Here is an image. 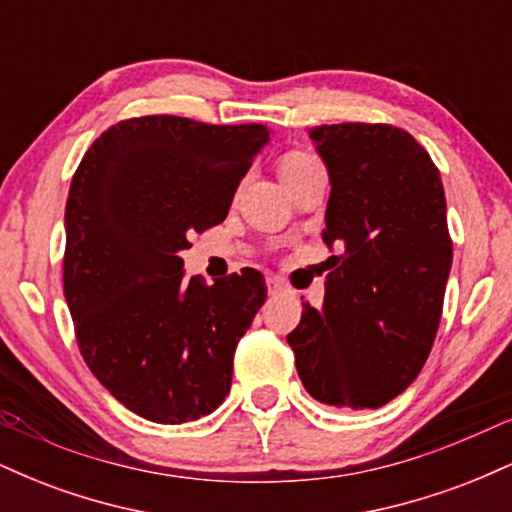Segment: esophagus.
Instances as JSON below:
<instances>
[{"instance_id":"34e87169","label":"esophagus","mask_w":512,"mask_h":512,"mask_svg":"<svg viewBox=\"0 0 512 512\" xmlns=\"http://www.w3.org/2000/svg\"><path fill=\"white\" fill-rule=\"evenodd\" d=\"M267 291L269 296H279V293L289 291V286H286V281L281 276H267Z\"/></svg>"}]
</instances>
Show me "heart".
<instances>
[{"label":"heart","mask_w":512,"mask_h":512,"mask_svg":"<svg viewBox=\"0 0 512 512\" xmlns=\"http://www.w3.org/2000/svg\"><path fill=\"white\" fill-rule=\"evenodd\" d=\"M310 163H315V158L310 154H303V151H291V154H286L279 163L281 178H284V175L296 173V170H301L305 166H310Z\"/></svg>","instance_id":"heart-1"}]
</instances>
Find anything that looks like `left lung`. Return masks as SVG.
Here are the masks:
<instances>
[{"instance_id":"8db88e82","label":"left lung","mask_w":512,"mask_h":512,"mask_svg":"<svg viewBox=\"0 0 512 512\" xmlns=\"http://www.w3.org/2000/svg\"><path fill=\"white\" fill-rule=\"evenodd\" d=\"M330 175L325 303H303L286 342L317 402L378 409L424 368L452 264L445 192L404 129L342 122L310 129Z\"/></svg>"}]
</instances>
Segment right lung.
<instances>
[{
    "label": "right lung",
    "mask_w": 512,
    "mask_h": 512,
    "mask_svg": "<svg viewBox=\"0 0 512 512\" xmlns=\"http://www.w3.org/2000/svg\"><path fill=\"white\" fill-rule=\"evenodd\" d=\"M269 142L264 125L146 115L103 132L76 168L64 211V298L91 373L154 424L207 416L231 392L233 354L267 298L245 267L185 279L190 233L226 219Z\"/></svg>",
    "instance_id": "right-lung-1"
}]
</instances>
